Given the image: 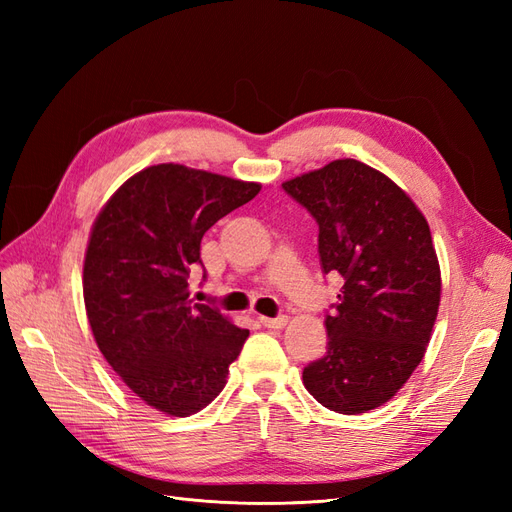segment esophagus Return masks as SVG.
<instances>
[{"label":"esophagus","mask_w":512,"mask_h":512,"mask_svg":"<svg viewBox=\"0 0 512 512\" xmlns=\"http://www.w3.org/2000/svg\"><path fill=\"white\" fill-rule=\"evenodd\" d=\"M262 327L267 329H284L288 324V316H277V318H267V316H260L258 318Z\"/></svg>","instance_id":"esophagus-1"}]
</instances>
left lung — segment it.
I'll list each match as a JSON object with an SVG mask.
<instances>
[{
	"label": "left lung",
	"instance_id": "8db88e82",
	"mask_svg": "<svg viewBox=\"0 0 512 512\" xmlns=\"http://www.w3.org/2000/svg\"><path fill=\"white\" fill-rule=\"evenodd\" d=\"M282 188L318 222L322 271L344 277L324 318L327 352L303 369L305 389L339 414L374 410L423 361L438 318L429 224L393 179L359 160H333Z\"/></svg>",
	"mask_w": 512,
	"mask_h": 512
}]
</instances>
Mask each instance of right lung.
Wrapping results in <instances>:
<instances>
[{
  "instance_id": "obj_1",
  "label": "right lung",
  "mask_w": 512,
  "mask_h": 512,
  "mask_svg": "<svg viewBox=\"0 0 512 512\" xmlns=\"http://www.w3.org/2000/svg\"><path fill=\"white\" fill-rule=\"evenodd\" d=\"M258 192L260 183L209 170L147 166L91 226L83 262L91 333L128 389L168 416L209 406L250 335L192 303L188 277L205 232Z\"/></svg>"
}]
</instances>
